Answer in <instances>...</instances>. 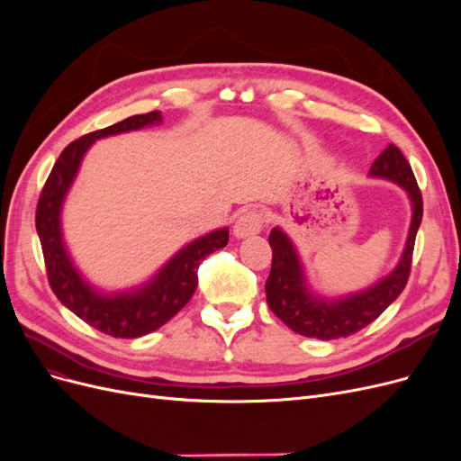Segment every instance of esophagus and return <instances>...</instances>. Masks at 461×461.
Segmentation results:
<instances>
[{"label": "esophagus", "instance_id": "1", "mask_svg": "<svg viewBox=\"0 0 461 461\" xmlns=\"http://www.w3.org/2000/svg\"><path fill=\"white\" fill-rule=\"evenodd\" d=\"M263 222H265V217L259 209H246V212H242L239 217H236L232 232L236 239H248V236L261 232Z\"/></svg>", "mask_w": 461, "mask_h": 461}]
</instances>
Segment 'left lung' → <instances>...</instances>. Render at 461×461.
Listing matches in <instances>:
<instances>
[{
  "mask_svg": "<svg viewBox=\"0 0 461 461\" xmlns=\"http://www.w3.org/2000/svg\"><path fill=\"white\" fill-rule=\"evenodd\" d=\"M369 175L398 183L410 194L413 207L410 236L398 267L369 290L342 300H321L312 296L308 286H305L302 263L288 236L278 227L269 234L273 263L267 283H265L267 303L271 312L286 327L302 334V337L319 340L350 337V334H356L357 330L373 323L408 285L415 236L423 217L421 190L417 186L408 159L403 158V153L394 144H390L373 161Z\"/></svg>",
  "mask_w": 461,
  "mask_h": 461,
  "instance_id": "left-lung-1",
  "label": "left lung"
}]
</instances>
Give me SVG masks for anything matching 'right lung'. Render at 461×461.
I'll use <instances>...</instances> for the list:
<instances>
[{
	"label": "right lung",
	"mask_w": 461,
	"mask_h": 461,
	"mask_svg": "<svg viewBox=\"0 0 461 461\" xmlns=\"http://www.w3.org/2000/svg\"><path fill=\"white\" fill-rule=\"evenodd\" d=\"M159 121V111H149V113L132 115L102 131L85 134L68 144L61 151L59 159L55 161L46 185L41 188L36 207V230L53 294L85 323L115 339L144 337V334L159 329L171 317H175L196 292L200 263L209 254H213L215 249L225 248L229 242L227 229L209 232L180 249L153 276V281L144 285L140 290L117 296L97 294L82 281V276L73 267L63 246L59 213L65 194L73 183L86 149L97 138L136 131Z\"/></svg>",
	"instance_id": "right-lung-1"
}]
</instances>
